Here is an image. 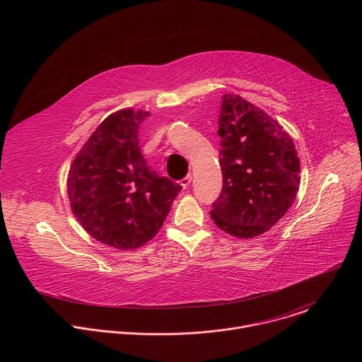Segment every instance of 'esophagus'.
<instances>
[{
  "mask_svg": "<svg viewBox=\"0 0 362 362\" xmlns=\"http://www.w3.org/2000/svg\"><path fill=\"white\" fill-rule=\"evenodd\" d=\"M190 183H192V175H187L186 177H183V179L180 180V185L183 186V189H187V187L190 186Z\"/></svg>",
  "mask_w": 362,
  "mask_h": 362,
  "instance_id": "obj_1",
  "label": "esophagus"
}]
</instances>
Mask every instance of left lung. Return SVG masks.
I'll use <instances>...</instances> for the list:
<instances>
[{
  "instance_id": "8db88e82",
  "label": "left lung",
  "mask_w": 362,
  "mask_h": 362,
  "mask_svg": "<svg viewBox=\"0 0 362 362\" xmlns=\"http://www.w3.org/2000/svg\"><path fill=\"white\" fill-rule=\"evenodd\" d=\"M223 186L212 219L226 233L247 239L269 230L299 189V158L291 136L259 107L225 94L219 115Z\"/></svg>"
}]
</instances>
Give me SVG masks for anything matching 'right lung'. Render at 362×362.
<instances>
[{
    "mask_svg": "<svg viewBox=\"0 0 362 362\" xmlns=\"http://www.w3.org/2000/svg\"><path fill=\"white\" fill-rule=\"evenodd\" d=\"M143 110H120L95 129L67 179L71 211L98 242L134 249L162 228L182 186L147 166L139 147Z\"/></svg>",
    "mask_w": 362,
    "mask_h": 362,
    "instance_id": "1",
    "label": "right lung"
}]
</instances>
